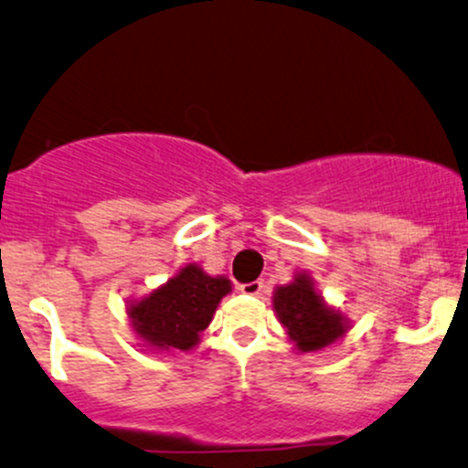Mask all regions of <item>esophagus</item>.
Returning <instances> with one entry per match:
<instances>
[{
  "mask_svg": "<svg viewBox=\"0 0 468 468\" xmlns=\"http://www.w3.org/2000/svg\"><path fill=\"white\" fill-rule=\"evenodd\" d=\"M239 290L243 292V293H248V296H259V293L265 290V282H262V281L243 282V285H239Z\"/></svg>",
  "mask_w": 468,
  "mask_h": 468,
  "instance_id": "34e87169",
  "label": "esophagus"
}]
</instances>
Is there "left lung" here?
<instances>
[{"mask_svg":"<svg viewBox=\"0 0 468 468\" xmlns=\"http://www.w3.org/2000/svg\"><path fill=\"white\" fill-rule=\"evenodd\" d=\"M274 309L301 351L323 349L345 334L343 316L323 303L304 274H298L292 285L278 287Z\"/></svg>","mask_w":468,"mask_h":468,"instance_id":"obj_1","label":"left lung"}]
</instances>
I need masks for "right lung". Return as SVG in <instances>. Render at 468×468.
Instances as JSON below:
<instances>
[{
  "label": "right lung",
  "mask_w": 468,
  "mask_h": 468,
  "mask_svg": "<svg viewBox=\"0 0 468 468\" xmlns=\"http://www.w3.org/2000/svg\"><path fill=\"white\" fill-rule=\"evenodd\" d=\"M232 292L228 278L207 276L201 267L186 265L164 287L128 309L134 332L154 349H192L212 323L217 304Z\"/></svg>",
  "instance_id": "right-lung-1"
}]
</instances>
